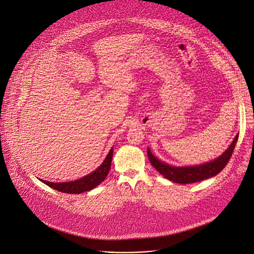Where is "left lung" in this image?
<instances>
[{"label":"left lung","instance_id":"1","mask_svg":"<svg viewBox=\"0 0 254 254\" xmlns=\"http://www.w3.org/2000/svg\"><path fill=\"white\" fill-rule=\"evenodd\" d=\"M237 140H238V134L235 136V138L233 139L229 147L219 157L200 165H193V166L170 165L158 159L153 153H152L149 148H147V155L152 166H153L160 174H162L166 179L179 184L195 183L198 181H202V180L208 179L210 177H213L223 170V168L226 166V164L228 163L232 155V152L234 150Z\"/></svg>","mask_w":254,"mask_h":254}]
</instances>
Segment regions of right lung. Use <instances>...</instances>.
I'll return each instance as SVG.
<instances>
[{"label":"right lung","instance_id":"obj_1","mask_svg":"<svg viewBox=\"0 0 254 254\" xmlns=\"http://www.w3.org/2000/svg\"><path fill=\"white\" fill-rule=\"evenodd\" d=\"M112 157H113V147L110 149L109 153L107 154V156L104 159V161L102 162V164H101L96 170H94L92 173H90L80 179L74 180V181L59 182V183L50 182V181H46L43 179H40V181H42L44 184L48 185L49 187L53 188L55 190H58L60 192H63V193L80 194L85 191H90V190L94 189L95 187H97L100 183H102L106 179V177L109 173V170L111 168Z\"/></svg>","mask_w":254,"mask_h":254}]
</instances>
